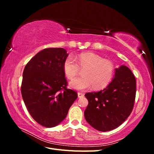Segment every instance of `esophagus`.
I'll use <instances>...</instances> for the list:
<instances>
[{
  "instance_id": "obj_1",
  "label": "esophagus",
  "mask_w": 154,
  "mask_h": 154,
  "mask_svg": "<svg viewBox=\"0 0 154 154\" xmlns=\"http://www.w3.org/2000/svg\"><path fill=\"white\" fill-rule=\"evenodd\" d=\"M78 97H82L84 96V94H83V93L78 92Z\"/></svg>"
}]
</instances>
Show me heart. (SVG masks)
<instances>
[{
	"label": "heart",
	"instance_id": "heart-1",
	"mask_svg": "<svg viewBox=\"0 0 154 154\" xmlns=\"http://www.w3.org/2000/svg\"><path fill=\"white\" fill-rule=\"evenodd\" d=\"M80 68H84L82 77L74 78L69 86L74 89L84 91L92 85L96 89L105 87L112 79L114 66L110 60L103 59L93 53H82L75 57L69 55L65 60L63 71L69 79H72L78 73Z\"/></svg>",
	"mask_w": 154,
	"mask_h": 154
}]
</instances>
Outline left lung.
<instances>
[{
	"instance_id": "obj_1",
	"label": "left lung",
	"mask_w": 154,
	"mask_h": 154,
	"mask_svg": "<svg viewBox=\"0 0 154 154\" xmlns=\"http://www.w3.org/2000/svg\"><path fill=\"white\" fill-rule=\"evenodd\" d=\"M136 92L131 70L124 65L115 69L112 80L105 88L85 94L88 101L84 112L87 122L101 132L118 127L132 112Z\"/></svg>"
}]
</instances>
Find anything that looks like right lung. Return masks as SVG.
<instances>
[{"mask_svg":"<svg viewBox=\"0 0 154 154\" xmlns=\"http://www.w3.org/2000/svg\"><path fill=\"white\" fill-rule=\"evenodd\" d=\"M68 54L63 48L40 51L27 63L21 85L23 100L30 115L45 127H54L66 118L78 97L67 88L63 63Z\"/></svg>","mask_w":154,"mask_h":154,"instance_id":"right-lung-1","label":"right lung"}]
</instances>
